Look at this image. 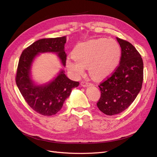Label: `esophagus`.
Returning a JSON list of instances; mask_svg holds the SVG:
<instances>
[{"instance_id":"obj_1","label":"esophagus","mask_w":157,"mask_h":157,"mask_svg":"<svg viewBox=\"0 0 157 157\" xmlns=\"http://www.w3.org/2000/svg\"><path fill=\"white\" fill-rule=\"evenodd\" d=\"M80 84H81V86L83 87H87L89 86V85H90V84H89L86 82H82L81 83H80Z\"/></svg>"}]
</instances>
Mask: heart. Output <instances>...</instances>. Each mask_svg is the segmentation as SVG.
<instances>
[{
    "instance_id": "1",
    "label": "heart",
    "mask_w": 157,
    "mask_h": 157,
    "mask_svg": "<svg viewBox=\"0 0 157 157\" xmlns=\"http://www.w3.org/2000/svg\"><path fill=\"white\" fill-rule=\"evenodd\" d=\"M121 56V46L115 40L98 38L76 45L72 51L74 60H68L66 66L76 77L82 75L84 67H88L93 78L101 80L115 72Z\"/></svg>"
}]
</instances>
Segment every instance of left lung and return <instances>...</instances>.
Here are the masks:
<instances>
[{"mask_svg":"<svg viewBox=\"0 0 157 157\" xmlns=\"http://www.w3.org/2000/svg\"><path fill=\"white\" fill-rule=\"evenodd\" d=\"M122 56L120 64L111 77L99 84L101 98L97 106L102 113L114 115L124 111L135 100L141 89L144 63L129 42L117 37Z\"/></svg>","mask_w":157,"mask_h":157,"instance_id":"obj_1","label":"left lung"}]
</instances>
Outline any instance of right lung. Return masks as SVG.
<instances>
[{
    "label": "right lung",
    "mask_w": 157,
    "mask_h": 157,
    "mask_svg": "<svg viewBox=\"0 0 157 157\" xmlns=\"http://www.w3.org/2000/svg\"><path fill=\"white\" fill-rule=\"evenodd\" d=\"M66 36L42 39L23 51L19 60L16 81L25 100L34 111L44 116H52L62 108L73 88L79 82L70 80L63 69L50 81L39 84L32 78L31 68L36 57L42 53H54L65 66Z\"/></svg>",
    "instance_id": "1"
}]
</instances>
